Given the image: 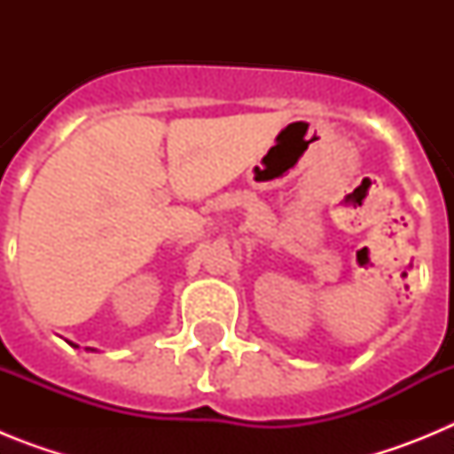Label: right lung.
Returning a JSON list of instances; mask_svg holds the SVG:
<instances>
[{"instance_id": "1", "label": "right lung", "mask_w": 454, "mask_h": 454, "mask_svg": "<svg viewBox=\"0 0 454 454\" xmlns=\"http://www.w3.org/2000/svg\"><path fill=\"white\" fill-rule=\"evenodd\" d=\"M74 348H77V346H74Z\"/></svg>"}]
</instances>
